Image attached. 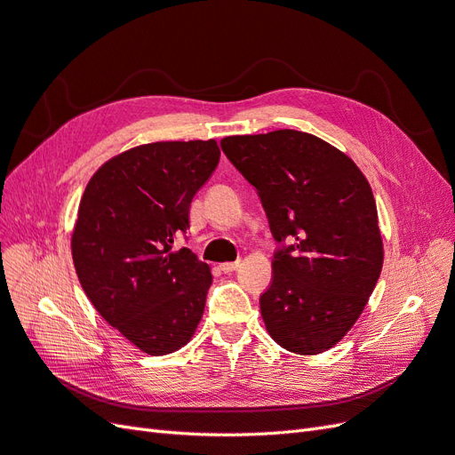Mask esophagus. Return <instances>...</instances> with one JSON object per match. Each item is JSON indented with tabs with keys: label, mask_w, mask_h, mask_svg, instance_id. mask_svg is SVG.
Returning a JSON list of instances; mask_svg holds the SVG:
<instances>
[{
	"label": "esophagus",
	"mask_w": 455,
	"mask_h": 455,
	"mask_svg": "<svg viewBox=\"0 0 455 455\" xmlns=\"http://www.w3.org/2000/svg\"><path fill=\"white\" fill-rule=\"evenodd\" d=\"M241 267V261H233V263H222L220 265V270L226 272V275H231V272H235Z\"/></svg>",
	"instance_id": "34e87169"
}]
</instances>
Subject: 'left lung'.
Returning a JSON list of instances; mask_svg holds the SVG:
<instances>
[{"mask_svg":"<svg viewBox=\"0 0 455 455\" xmlns=\"http://www.w3.org/2000/svg\"><path fill=\"white\" fill-rule=\"evenodd\" d=\"M220 148L256 187L280 244L272 282L259 297L268 334L297 355L334 347L364 310L383 268L368 179L347 155L299 131L228 136Z\"/></svg>","mask_w":455,"mask_h":455,"instance_id":"1","label":"left lung"}]
</instances>
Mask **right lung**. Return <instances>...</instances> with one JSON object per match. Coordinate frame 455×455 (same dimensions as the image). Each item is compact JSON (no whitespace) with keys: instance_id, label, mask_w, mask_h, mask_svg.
<instances>
[{"instance_id":"right-lung-1","label":"right lung","mask_w":455,"mask_h":455,"mask_svg":"<svg viewBox=\"0 0 455 455\" xmlns=\"http://www.w3.org/2000/svg\"><path fill=\"white\" fill-rule=\"evenodd\" d=\"M220 160L214 140L156 141L108 160L91 177L72 231V261L95 310L143 353L183 347L202 321L211 268L172 250Z\"/></svg>"}]
</instances>
